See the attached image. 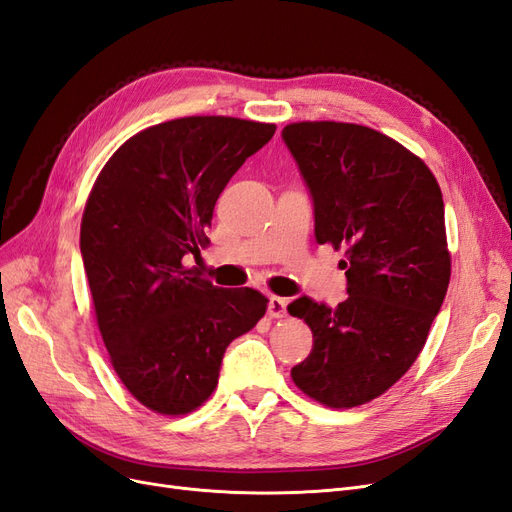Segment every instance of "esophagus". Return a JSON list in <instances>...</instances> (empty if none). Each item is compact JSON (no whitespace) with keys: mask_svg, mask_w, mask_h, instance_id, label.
<instances>
[{"mask_svg":"<svg viewBox=\"0 0 512 512\" xmlns=\"http://www.w3.org/2000/svg\"><path fill=\"white\" fill-rule=\"evenodd\" d=\"M286 305H288V301L286 299H282V297H269V309H267V314H269V318H284L286 316Z\"/></svg>","mask_w":512,"mask_h":512,"instance_id":"34e87169","label":"esophagus"}]
</instances>
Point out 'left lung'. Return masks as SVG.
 Wrapping results in <instances>:
<instances>
[{
  "mask_svg": "<svg viewBox=\"0 0 512 512\" xmlns=\"http://www.w3.org/2000/svg\"><path fill=\"white\" fill-rule=\"evenodd\" d=\"M282 138L314 200L316 241L346 247L348 280L337 307L309 297L288 305L314 333L290 376L324 406H363L412 367L446 297L440 185L404 145L356 123H290Z\"/></svg>",
  "mask_w": 512,
  "mask_h": 512,
  "instance_id": "8db88e82",
  "label": "left lung"
}]
</instances>
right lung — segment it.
<instances>
[{"label":"right lung","mask_w":512,"mask_h":512,"mask_svg":"<svg viewBox=\"0 0 512 512\" xmlns=\"http://www.w3.org/2000/svg\"><path fill=\"white\" fill-rule=\"evenodd\" d=\"M273 123L181 117L128 138L87 198L81 254L113 369L143 406L188 414L215 391L232 339L256 327L269 299L218 288L200 258L213 207Z\"/></svg>","instance_id":"obj_1"}]
</instances>
